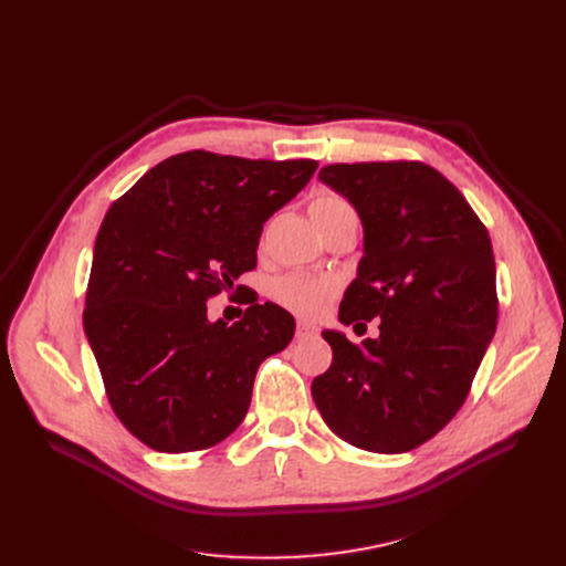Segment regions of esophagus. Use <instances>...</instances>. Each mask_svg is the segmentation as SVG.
<instances>
[{
  "instance_id": "1",
  "label": "esophagus",
  "mask_w": 566,
  "mask_h": 566,
  "mask_svg": "<svg viewBox=\"0 0 566 566\" xmlns=\"http://www.w3.org/2000/svg\"><path fill=\"white\" fill-rule=\"evenodd\" d=\"M312 335H316V325L314 323H310V321H298L295 323V337L298 339H307V337H312Z\"/></svg>"
}]
</instances>
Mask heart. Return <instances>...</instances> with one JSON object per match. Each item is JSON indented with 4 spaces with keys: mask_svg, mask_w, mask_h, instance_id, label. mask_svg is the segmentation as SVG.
<instances>
[{
    "mask_svg": "<svg viewBox=\"0 0 566 566\" xmlns=\"http://www.w3.org/2000/svg\"><path fill=\"white\" fill-rule=\"evenodd\" d=\"M350 211L353 208L344 197L328 192V190L318 192L310 203V213L314 220L325 218V216L350 213ZM337 291H339L337 280H333L328 275H318V273H303V271L286 273V275L277 277L271 289L275 303H280L282 307L291 310L293 314H301V316L323 314L325 307L333 303Z\"/></svg>",
    "mask_w": 566,
    "mask_h": 566,
    "instance_id": "heart-1",
    "label": "heart"
}]
</instances>
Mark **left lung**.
<instances>
[{"label":"left lung","instance_id":"1","mask_svg":"<svg viewBox=\"0 0 566 566\" xmlns=\"http://www.w3.org/2000/svg\"><path fill=\"white\" fill-rule=\"evenodd\" d=\"M318 178L350 201L365 231L339 321L380 318V333L350 344L344 333L323 331L333 365L312 382L314 403L355 448L410 452L463 406L495 335L489 231L424 163H339Z\"/></svg>","mask_w":566,"mask_h":566}]
</instances>
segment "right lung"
Returning <instances> with one entry per match:
<instances>
[{"mask_svg":"<svg viewBox=\"0 0 566 566\" xmlns=\"http://www.w3.org/2000/svg\"><path fill=\"white\" fill-rule=\"evenodd\" d=\"M316 160L178 154L116 199L101 224L84 333L116 418L148 448H213L243 422L259 365L293 339L275 303L227 325L206 301L256 265L263 222Z\"/></svg>","mask_w":566,"mask_h":566,"instance_id":"right-lung-1","label":"right lung"}]
</instances>
